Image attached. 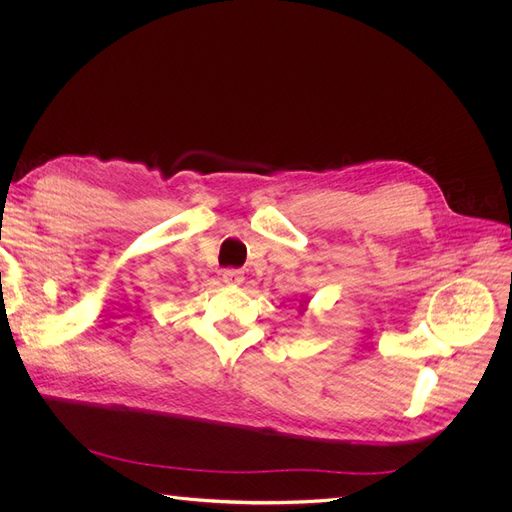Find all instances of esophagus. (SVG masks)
I'll return each mask as SVG.
<instances>
[{"instance_id": "1", "label": "esophagus", "mask_w": 512, "mask_h": 512, "mask_svg": "<svg viewBox=\"0 0 512 512\" xmlns=\"http://www.w3.org/2000/svg\"><path fill=\"white\" fill-rule=\"evenodd\" d=\"M222 280L228 286H239V284H243V271H239V269H224L222 271Z\"/></svg>"}]
</instances>
